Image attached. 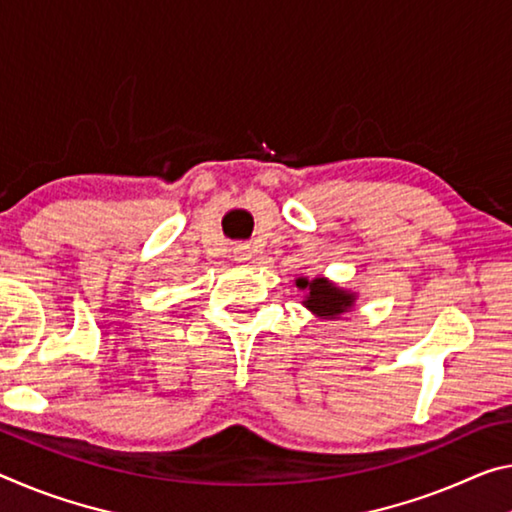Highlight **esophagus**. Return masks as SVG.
<instances>
[{
	"label": "esophagus",
	"mask_w": 512,
	"mask_h": 512,
	"mask_svg": "<svg viewBox=\"0 0 512 512\" xmlns=\"http://www.w3.org/2000/svg\"><path fill=\"white\" fill-rule=\"evenodd\" d=\"M234 257H237V262H248V259L253 255H250L248 246H239L237 250H234Z\"/></svg>",
	"instance_id": "1"
}]
</instances>
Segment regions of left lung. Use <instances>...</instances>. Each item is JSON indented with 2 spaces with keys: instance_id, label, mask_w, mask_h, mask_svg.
I'll use <instances>...</instances> for the list:
<instances>
[{
  "instance_id": "1",
  "label": "left lung",
  "mask_w": 512,
  "mask_h": 512,
  "mask_svg": "<svg viewBox=\"0 0 512 512\" xmlns=\"http://www.w3.org/2000/svg\"><path fill=\"white\" fill-rule=\"evenodd\" d=\"M296 287L305 291L303 305L312 314L319 316V319H339V316L355 305L353 291L339 289L335 282H330L326 278H298Z\"/></svg>"
}]
</instances>
